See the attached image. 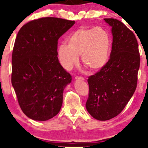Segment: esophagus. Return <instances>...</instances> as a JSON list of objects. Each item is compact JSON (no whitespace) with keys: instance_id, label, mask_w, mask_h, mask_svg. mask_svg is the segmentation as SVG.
I'll return each mask as SVG.
<instances>
[{"instance_id":"obj_1","label":"esophagus","mask_w":148,"mask_h":148,"mask_svg":"<svg viewBox=\"0 0 148 148\" xmlns=\"http://www.w3.org/2000/svg\"><path fill=\"white\" fill-rule=\"evenodd\" d=\"M75 79L76 80H82V81H85V79L84 77H79V76H76L75 77Z\"/></svg>"}]
</instances>
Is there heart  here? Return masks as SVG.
<instances>
[{
    "instance_id": "obj_1",
    "label": "heart",
    "mask_w": 148,
    "mask_h": 148,
    "mask_svg": "<svg viewBox=\"0 0 148 148\" xmlns=\"http://www.w3.org/2000/svg\"><path fill=\"white\" fill-rule=\"evenodd\" d=\"M68 45L58 47V56L61 65L71 70L77 64L81 55L83 64L92 71L102 69L110 56L111 40L108 32L102 27H82L67 38Z\"/></svg>"
}]
</instances>
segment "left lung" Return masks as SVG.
<instances>
[{"mask_svg": "<svg viewBox=\"0 0 148 148\" xmlns=\"http://www.w3.org/2000/svg\"><path fill=\"white\" fill-rule=\"evenodd\" d=\"M112 35L110 59L102 69L89 77L86 106L91 116L107 121L120 114L134 94L140 64L134 34L122 22L104 19Z\"/></svg>", "mask_w": 148, "mask_h": 148, "instance_id": "left-lung-1", "label": "left lung"}]
</instances>
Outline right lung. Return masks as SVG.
Here are the masks:
<instances>
[{"label": "right lung", "mask_w": 148, "mask_h": 148, "mask_svg": "<svg viewBox=\"0 0 148 148\" xmlns=\"http://www.w3.org/2000/svg\"><path fill=\"white\" fill-rule=\"evenodd\" d=\"M75 23L40 18L18 32L12 54L11 83L22 111L32 120H49L61 108L64 89L72 77L58 62V40Z\"/></svg>", "instance_id": "obj_1"}]
</instances>
